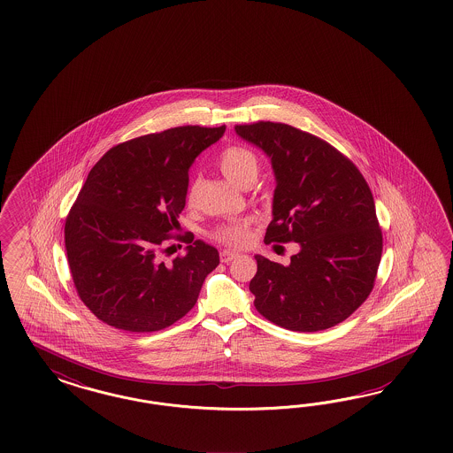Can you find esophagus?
<instances>
[{"instance_id":"34e87169","label":"esophagus","mask_w":453,"mask_h":453,"mask_svg":"<svg viewBox=\"0 0 453 453\" xmlns=\"http://www.w3.org/2000/svg\"><path fill=\"white\" fill-rule=\"evenodd\" d=\"M220 262H224V264H227V262L233 261L237 257V252H234V250H229V249H224V250H220L219 254Z\"/></svg>"}]
</instances>
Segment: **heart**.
<instances>
[{"label":"heart","mask_w":453,"mask_h":453,"mask_svg":"<svg viewBox=\"0 0 453 453\" xmlns=\"http://www.w3.org/2000/svg\"><path fill=\"white\" fill-rule=\"evenodd\" d=\"M218 165H219L222 174L237 186H242L247 178L257 174L256 156L246 148H241V146L226 148L219 154ZM191 199L192 192H189V201ZM249 227H250V220L249 219L231 220V222L218 227L212 234V237L222 244H227V246H246L249 239H250Z\"/></svg>","instance_id":"heart-1"}]
</instances>
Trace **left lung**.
<instances>
[{
	"label": "left lung",
	"mask_w": 453,
	"mask_h": 453,
	"mask_svg": "<svg viewBox=\"0 0 453 453\" xmlns=\"http://www.w3.org/2000/svg\"><path fill=\"white\" fill-rule=\"evenodd\" d=\"M235 133L271 157L273 220L265 242H299L288 265L256 256L249 288L261 316L284 329L341 324L365 302L382 257L367 180L324 139L288 124H239Z\"/></svg>",
	"instance_id": "8db88e82"
}]
</instances>
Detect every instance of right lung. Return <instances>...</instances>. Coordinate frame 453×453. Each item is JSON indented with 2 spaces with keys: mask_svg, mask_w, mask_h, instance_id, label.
<instances>
[{
  "mask_svg": "<svg viewBox=\"0 0 453 453\" xmlns=\"http://www.w3.org/2000/svg\"><path fill=\"white\" fill-rule=\"evenodd\" d=\"M226 126H179L121 142L89 171L65 224L69 273L82 303L127 332L163 330L196 305L216 247L171 234L186 206L189 167ZM173 238L193 244L169 265Z\"/></svg>",
  "mask_w": 453,
  "mask_h": 453,
  "instance_id": "obj_1",
  "label": "right lung"
}]
</instances>
